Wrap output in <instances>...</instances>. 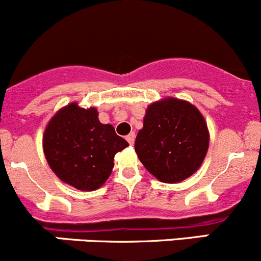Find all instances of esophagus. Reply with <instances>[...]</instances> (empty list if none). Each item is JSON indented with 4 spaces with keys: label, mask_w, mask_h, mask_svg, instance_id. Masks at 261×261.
I'll return each instance as SVG.
<instances>
[{
    "label": "esophagus",
    "mask_w": 261,
    "mask_h": 261,
    "mask_svg": "<svg viewBox=\"0 0 261 261\" xmlns=\"http://www.w3.org/2000/svg\"><path fill=\"white\" fill-rule=\"evenodd\" d=\"M126 140L128 141L130 145H134V141H135V133H130L127 136H126Z\"/></svg>",
    "instance_id": "34e87169"
}]
</instances>
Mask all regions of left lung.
I'll list each match as a JSON object with an SVG mask.
<instances>
[{"label": "left lung", "instance_id": "1", "mask_svg": "<svg viewBox=\"0 0 261 261\" xmlns=\"http://www.w3.org/2000/svg\"><path fill=\"white\" fill-rule=\"evenodd\" d=\"M210 135L201 112L186 101L168 98L147 107L135 151L144 167L163 183L191 177L203 162Z\"/></svg>", "mask_w": 261, "mask_h": 261}]
</instances>
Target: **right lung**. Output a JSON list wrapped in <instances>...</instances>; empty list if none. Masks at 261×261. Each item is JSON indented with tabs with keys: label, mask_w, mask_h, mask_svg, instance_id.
<instances>
[{
	"label": "right lung",
	"mask_w": 261,
	"mask_h": 261,
	"mask_svg": "<svg viewBox=\"0 0 261 261\" xmlns=\"http://www.w3.org/2000/svg\"><path fill=\"white\" fill-rule=\"evenodd\" d=\"M43 146L49 167L60 179L81 191H93L107 180L116 152L128 143L112 125L99 122L96 109L70 103L50 120Z\"/></svg>",
	"instance_id": "right-lung-1"
}]
</instances>
